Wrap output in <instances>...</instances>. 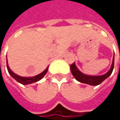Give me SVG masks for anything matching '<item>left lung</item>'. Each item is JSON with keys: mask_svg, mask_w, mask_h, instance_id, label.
Here are the masks:
<instances>
[{"mask_svg": "<svg viewBox=\"0 0 120 120\" xmlns=\"http://www.w3.org/2000/svg\"><path fill=\"white\" fill-rule=\"evenodd\" d=\"M113 68H114V56H113L112 62L110 69H109V71L107 73L101 76H89V75L84 74L83 73H82L78 69L74 62L71 64L70 66L71 74L78 81L83 83L88 84L90 85H98L101 83L104 80H106L108 77L110 76V75L112 72Z\"/></svg>", "mask_w": 120, "mask_h": 120, "instance_id": "8db88e82", "label": "left lung"}]
</instances>
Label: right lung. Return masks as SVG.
I'll use <instances>...</instances> for the list:
<instances>
[{
  "instance_id": "obj_1",
  "label": "right lung",
  "mask_w": 120,
  "mask_h": 120,
  "mask_svg": "<svg viewBox=\"0 0 120 120\" xmlns=\"http://www.w3.org/2000/svg\"><path fill=\"white\" fill-rule=\"evenodd\" d=\"M7 68H8V70L9 74L11 75V76H12V78H14L17 82L20 83L21 84H23V85H28V84H31L33 83H35V82L39 81V80H41L45 76V74H46V72L48 71L49 67L44 71H42L41 74L37 75L35 76H33V77H22V76H20L16 75V74H14L12 70L10 69V67L8 66V59H7Z\"/></svg>"
}]
</instances>
